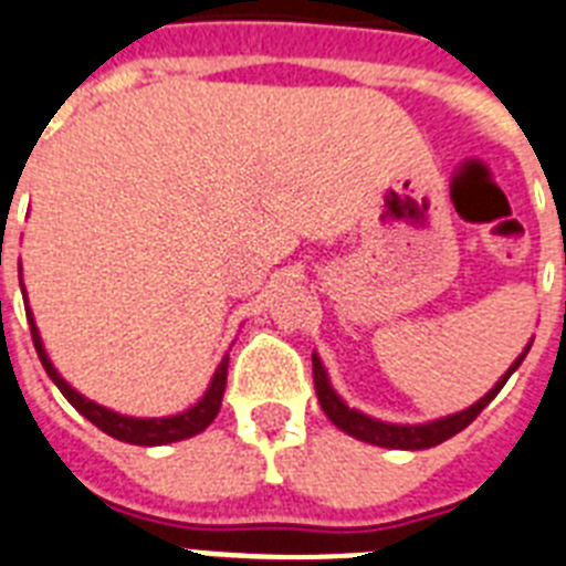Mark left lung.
<instances>
[{
	"mask_svg": "<svg viewBox=\"0 0 566 566\" xmlns=\"http://www.w3.org/2000/svg\"><path fill=\"white\" fill-rule=\"evenodd\" d=\"M530 347H533V342H530L527 347L521 350V356L515 358L513 365H510V370L504 373L499 381H495L493 390L484 392V396H481L475 405H470L467 410H461V412H453V416H444V419L424 421V424H392V421L373 419V416H367V412H361V410H356V407L347 405V401H344L342 396L333 390L331 376H327V370H324L318 353H313V381H316V396H318V405H322L324 416H327V419H331L338 430L347 432V436H353V439H358V441H367V444L390 447V450H427V447L441 444V441L453 439L455 432L464 430V427L470 424V421H473L475 416H479V412L495 399V396H499L501 387L507 385V378L518 370V365L524 361V356L530 353Z\"/></svg>",
	"mask_w": 566,
	"mask_h": 566,
	"instance_id": "1",
	"label": "left lung"
}]
</instances>
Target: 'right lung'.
I'll return each instance as SVG.
<instances>
[{
    "instance_id": "obj_1",
    "label": "right lung",
    "mask_w": 566,
    "mask_h": 566,
    "mask_svg": "<svg viewBox=\"0 0 566 566\" xmlns=\"http://www.w3.org/2000/svg\"><path fill=\"white\" fill-rule=\"evenodd\" d=\"M22 293H24V284H22ZM24 313H28V324H31L33 347H36V353H39V361H42V367L48 370V376H51L53 385L62 390V396H65V399L71 401V405L76 407V410L82 412V416H85L91 424H96L102 432L113 436V439L127 441V444H142V447L174 444V441L190 439V436L201 432L205 427L210 424V421L216 419V416H219V407H222V396H224V385H228V358H230L228 353H224V358L219 361V367H216V373H213V378H210V387L205 390V396H201V399L196 401L190 410L176 412V416H165V419H136V416H122V412L107 410V407L96 405V401L85 399V396H82L78 390H73L65 378L59 376V370L53 367L51 358H48L45 344H42V336H39V327H36V322H33L31 307H24Z\"/></svg>"
}]
</instances>
